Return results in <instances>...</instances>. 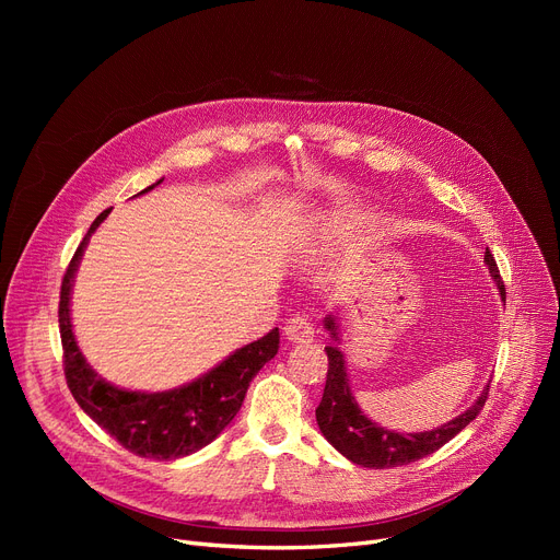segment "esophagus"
Segmentation results:
<instances>
[{
	"instance_id": "34e87169",
	"label": "esophagus",
	"mask_w": 560,
	"mask_h": 560,
	"mask_svg": "<svg viewBox=\"0 0 560 560\" xmlns=\"http://www.w3.org/2000/svg\"><path fill=\"white\" fill-rule=\"evenodd\" d=\"M283 334L290 342H308L313 340V325L306 315H295L285 322Z\"/></svg>"
}]
</instances>
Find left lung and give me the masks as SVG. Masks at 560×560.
<instances>
[{
	"label": "left lung",
	"instance_id": "left-lung-1",
	"mask_svg": "<svg viewBox=\"0 0 560 560\" xmlns=\"http://www.w3.org/2000/svg\"><path fill=\"white\" fill-rule=\"evenodd\" d=\"M486 265L490 270V277L499 288V295H502V300L506 302V288H504L502 275H499L494 256L490 252H486ZM325 327L327 331H331V338L338 340L334 317L325 319ZM325 351L329 357V370H327L325 395H322V401L315 408L317 427L322 435H325L345 458L363 467L386 469V467L408 465L438 452L481 413V408L490 393V384H488L481 397L469 406L465 413H460L452 422L438 427L433 431H424V433L388 431L384 427H378L376 422L368 420L363 416V410L359 408L354 395H351L342 351L336 345L325 347Z\"/></svg>",
	"mask_w": 560,
	"mask_h": 560
}]
</instances>
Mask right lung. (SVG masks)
Here are the masks:
<instances>
[{
  "instance_id": "add662e5",
  "label": "right lung",
  "mask_w": 560,
  "mask_h": 560,
  "mask_svg": "<svg viewBox=\"0 0 560 560\" xmlns=\"http://www.w3.org/2000/svg\"><path fill=\"white\" fill-rule=\"evenodd\" d=\"M154 186L144 188L142 192L152 190ZM108 213L110 209L100 213L91 229H88L61 283L58 327H61L68 388L77 404L83 408V413L95 420L125 450L154 460L182 458L213 443L224 427L235 418L243 406L249 381L277 354L279 329L275 327L262 338L235 349L218 368L182 388L150 395L120 390L106 384L85 363L77 347L70 325V290L88 238H91V233L104 222Z\"/></svg>"
}]
</instances>
